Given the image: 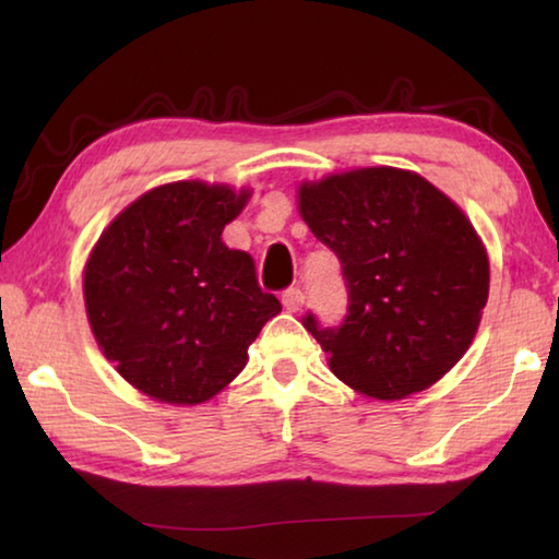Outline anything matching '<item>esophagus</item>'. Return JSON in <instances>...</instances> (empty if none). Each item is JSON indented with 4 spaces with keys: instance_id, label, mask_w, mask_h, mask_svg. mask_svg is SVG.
Wrapping results in <instances>:
<instances>
[{
    "instance_id": "obj_1",
    "label": "esophagus",
    "mask_w": 559,
    "mask_h": 559,
    "mask_svg": "<svg viewBox=\"0 0 559 559\" xmlns=\"http://www.w3.org/2000/svg\"><path fill=\"white\" fill-rule=\"evenodd\" d=\"M281 302L288 313H298V310L302 308V302H306V293H302L298 286H293L288 290H283Z\"/></svg>"
}]
</instances>
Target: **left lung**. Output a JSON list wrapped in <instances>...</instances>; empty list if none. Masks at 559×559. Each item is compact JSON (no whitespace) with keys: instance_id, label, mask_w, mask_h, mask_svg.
Returning a JSON list of instances; mask_svg holds the SVG:
<instances>
[{"instance_id":"8db88e82","label":"left lung","mask_w":559,"mask_h":559,"mask_svg":"<svg viewBox=\"0 0 559 559\" xmlns=\"http://www.w3.org/2000/svg\"><path fill=\"white\" fill-rule=\"evenodd\" d=\"M298 212L347 283L340 328L302 325L340 382L404 400L466 355L488 300L486 246L461 206L400 167H357L298 185Z\"/></svg>"}]
</instances>
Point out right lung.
I'll return each instance as SVG.
<instances>
[{
	"instance_id": "obj_1",
	"label": "right lung",
	"mask_w": 559,
	"mask_h": 559,
	"mask_svg": "<svg viewBox=\"0 0 559 559\" xmlns=\"http://www.w3.org/2000/svg\"><path fill=\"white\" fill-rule=\"evenodd\" d=\"M249 187L182 179L128 204L93 246L83 300L100 353L157 402L194 406L219 394L261 328L281 313L253 259L222 241Z\"/></svg>"
}]
</instances>
